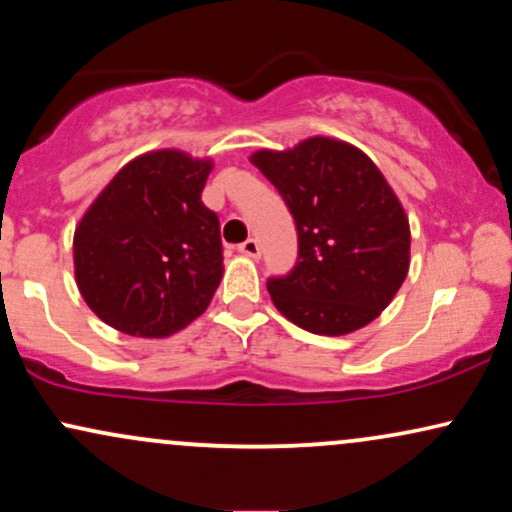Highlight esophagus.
Returning <instances> with one entry per match:
<instances>
[{"label": "esophagus", "instance_id": "34e87169", "mask_svg": "<svg viewBox=\"0 0 512 512\" xmlns=\"http://www.w3.org/2000/svg\"><path fill=\"white\" fill-rule=\"evenodd\" d=\"M238 252L240 255H245V257H260V240H255V238H248L245 240V243H240L238 245Z\"/></svg>", "mask_w": 512, "mask_h": 512}]
</instances>
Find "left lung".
Listing matches in <instances>:
<instances>
[{
    "label": "left lung",
    "mask_w": 512,
    "mask_h": 512,
    "mask_svg": "<svg viewBox=\"0 0 512 512\" xmlns=\"http://www.w3.org/2000/svg\"><path fill=\"white\" fill-rule=\"evenodd\" d=\"M250 161L284 197L298 231L296 267L267 281L276 310L325 337L373 322L409 272V219L385 175L332 137L260 149Z\"/></svg>",
    "instance_id": "8db88e82"
}]
</instances>
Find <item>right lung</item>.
<instances>
[{
    "label": "right lung",
    "mask_w": 512,
    "mask_h": 512,
    "mask_svg": "<svg viewBox=\"0 0 512 512\" xmlns=\"http://www.w3.org/2000/svg\"><path fill=\"white\" fill-rule=\"evenodd\" d=\"M211 168L178 149L149 151L81 216L76 286L105 325L161 339L209 308L223 276L219 216L202 204Z\"/></svg>",
    "instance_id": "right-lung-1"
}]
</instances>
